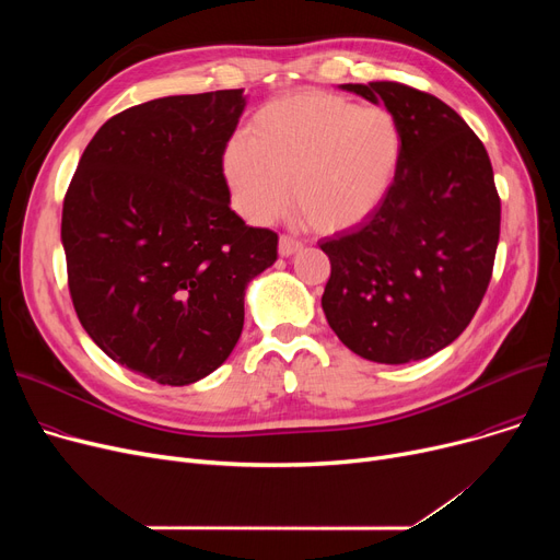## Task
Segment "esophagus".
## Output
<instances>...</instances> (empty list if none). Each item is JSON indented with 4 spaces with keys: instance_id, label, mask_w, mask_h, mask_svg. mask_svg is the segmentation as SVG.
<instances>
[{
    "instance_id": "esophagus-1",
    "label": "esophagus",
    "mask_w": 560,
    "mask_h": 560,
    "mask_svg": "<svg viewBox=\"0 0 560 560\" xmlns=\"http://www.w3.org/2000/svg\"><path fill=\"white\" fill-rule=\"evenodd\" d=\"M302 247H304V245H302L300 241H295V238H290V235H281V238H279V254H281L283 258L302 252Z\"/></svg>"
}]
</instances>
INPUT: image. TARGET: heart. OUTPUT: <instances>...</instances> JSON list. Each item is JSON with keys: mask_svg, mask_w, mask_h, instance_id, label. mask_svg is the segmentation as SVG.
<instances>
[{"mask_svg": "<svg viewBox=\"0 0 560 560\" xmlns=\"http://www.w3.org/2000/svg\"><path fill=\"white\" fill-rule=\"evenodd\" d=\"M399 163L401 131L390 110L304 91L254 115L247 138L224 147L222 174L247 222H272L292 199L315 231L340 233L376 213Z\"/></svg>", "mask_w": 560, "mask_h": 560, "instance_id": "b5f03b06", "label": "heart"}]
</instances>
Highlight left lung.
Wrapping results in <instances>:
<instances>
[{"instance_id":"1","label":"left lung","mask_w":560,"mask_h":560,"mask_svg":"<svg viewBox=\"0 0 560 560\" xmlns=\"http://www.w3.org/2000/svg\"><path fill=\"white\" fill-rule=\"evenodd\" d=\"M338 88L393 113L401 163L372 218L319 241L331 260L322 308L361 359L422 361L465 331L490 283L502 213L492 165L438 97L395 81Z\"/></svg>"}]
</instances>
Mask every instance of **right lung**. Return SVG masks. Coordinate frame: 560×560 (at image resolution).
I'll use <instances>...</instances> for the list:
<instances>
[{
	"mask_svg": "<svg viewBox=\"0 0 560 560\" xmlns=\"http://www.w3.org/2000/svg\"><path fill=\"white\" fill-rule=\"evenodd\" d=\"M243 91L172 95L117 113L88 142L63 201L74 311L108 359L190 386L245 322V290L277 260V233L231 211L222 154Z\"/></svg>",
	"mask_w": 560,
	"mask_h": 560,
	"instance_id": "obj_1",
	"label": "right lung"
}]
</instances>
